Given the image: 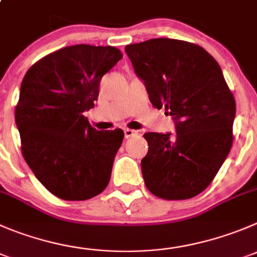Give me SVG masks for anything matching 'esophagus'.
Returning a JSON list of instances; mask_svg holds the SVG:
<instances>
[{
	"label": "esophagus",
	"mask_w": 257,
	"mask_h": 257,
	"mask_svg": "<svg viewBox=\"0 0 257 257\" xmlns=\"http://www.w3.org/2000/svg\"><path fill=\"white\" fill-rule=\"evenodd\" d=\"M123 133H124V138L126 139H130V138H133V136L138 135V131L131 130V128H124Z\"/></svg>",
	"instance_id": "1"
}]
</instances>
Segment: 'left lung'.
<instances>
[{
    "label": "left lung",
    "instance_id": "1",
    "mask_svg": "<svg viewBox=\"0 0 257 257\" xmlns=\"http://www.w3.org/2000/svg\"><path fill=\"white\" fill-rule=\"evenodd\" d=\"M124 51L153 106L175 119V135L144 134L146 188L161 199L195 197L211 184L233 143L236 102L221 67L202 46L177 39H150Z\"/></svg>",
    "mask_w": 257,
    "mask_h": 257
}]
</instances>
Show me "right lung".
Here are the masks:
<instances>
[{
	"label": "right lung",
	"mask_w": 257,
	"mask_h": 257,
	"mask_svg": "<svg viewBox=\"0 0 257 257\" xmlns=\"http://www.w3.org/2000/svg\"><path fill=\"white\" fill-rule=\"evenodd\" d=\"M119 59L113 46H65L24 77L15 108L21 151L39 182L60 199H90L108 185L123 131H97L83 113L93 108L102 77Z\"/></svg>",
	"instance_id": "right-lung-1"
}]
</instances>
